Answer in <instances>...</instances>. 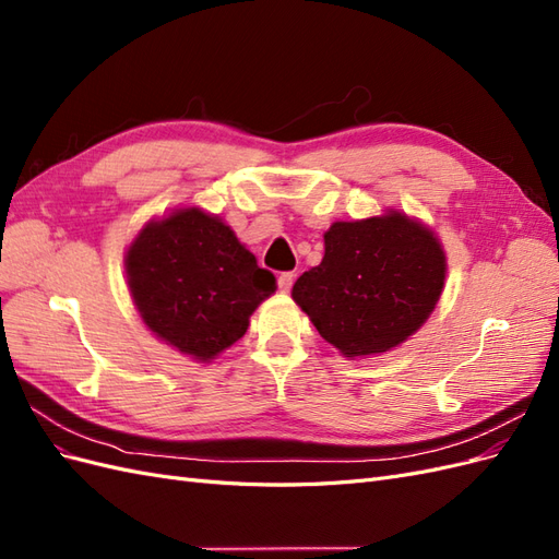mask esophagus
<instances>
[{"mask_svg": "<svg viewBox=\"0 0 559 559\" xmlns=\"http://www.w3.org/2000/svg\"><path fill=\"white\" fill-rule=\"evenodd\" d=\"M294 280H296V275H294V273H282V275L277 277V286H280V292H282V294L292 292Z\"/></svg>", "mask_w": 559, "mask_h": 559, "instance_id": "34e87169", "label": "esophagus"}]
</instances>
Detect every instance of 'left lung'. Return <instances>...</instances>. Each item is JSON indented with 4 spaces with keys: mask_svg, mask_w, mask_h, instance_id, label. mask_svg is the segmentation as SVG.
I'll use <instances>...</instances> for the list:
<instances>
[{
    "mask_svg": "<svg viewBox=\"0 0 559 559\" xmlns=\"http://www.w3.org/2000/svg\"><path fill=\"white\" fill-rule=\"evenodd\" d=\"M431 228L396 210L324 233V259L294 284L319 335L349 359L382 354L425 324L445 284Z\"/></svg>",
    "mask_w": 559,
    "mask_h": 559,
    "instance_id": "1",
    "label": "left lung"
}]
</instances>
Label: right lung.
Masks as SVG:
<instances>
[{"mask_svg":"<svg viewBox=\"0 0 559 559\" xmlns=\"http://www.w3.org/2000/svg\"><path fill=\"white\" fill-rule=\"evenodd\" d=\"M126 275L146 329L202 364L238 343L277 289L233 228L200 207L148 222L126 251Z\"/></svg>","mask_w":559,"mask_h":559,"instance_id":"right-lung-1","label":"right lung"}]
</instances>
